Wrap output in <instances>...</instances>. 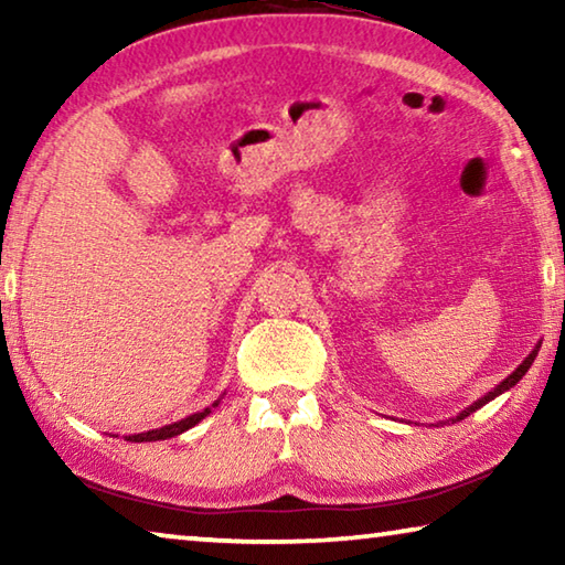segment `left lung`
<instances>
[{
  "mask_svg": "<svg viewBox=\"0 0 565 565\" xmlns=\"http://www.w3.org/2000/svg\"><path fill=\"white\" fill-rule=\"evenodd\" d=\"M539 349H541V341L539 343H535V347H533V351L529 353V356H525L523 359V363H519V369H515L513 371V374H509V376H505L503 381H501V384L499 386H493L491 391H489V394H483L481 398H476L473 401V404L471 406H468V408H463L461 411V414H458L456 418H448V420H451V424H456V420H461V418H466V416H471L473 414V411H478V408H481V406H486V404H489V401H493L495 396H501L503 394V391H509V388H513L515 384H519V381L525 376V371H529L531 369V363L535 361V356H539ZM448 420H438V424H448ZM436 424V426H438Z\"/></svg>",
  "mask_w": 565,
  "mask_h": 565,
  "instance_id": "8db88e82",
  "label": "left lung"
}]
</instances>
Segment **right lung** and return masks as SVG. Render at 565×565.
Returning <instances> with one entry per match:
<instances>
[{
	"label": "right lung",
	"mask_w": 565,
	"mask_h": 565,
	"mask_svg": "<svg viewBox=\"0 0 565 565\" xmlns=\"http://www.w3.org/2000/svg\"><path fill=\"white\" fill-rule=\"evenodd\" d=\"M218 401H222V398H216L212 406H206V408H202V411H196V414H191V416L181 418V420H174V424H169V426L151 428V431H145V434H131V436H127V441H131V444L167 441V438H174V436H179V434H184V431H189V428H194V426L199 424V420H204L209 414H212V408H216V406H218Z\"/></svg>",
	"instance_id": "1"
}]
</instances>
